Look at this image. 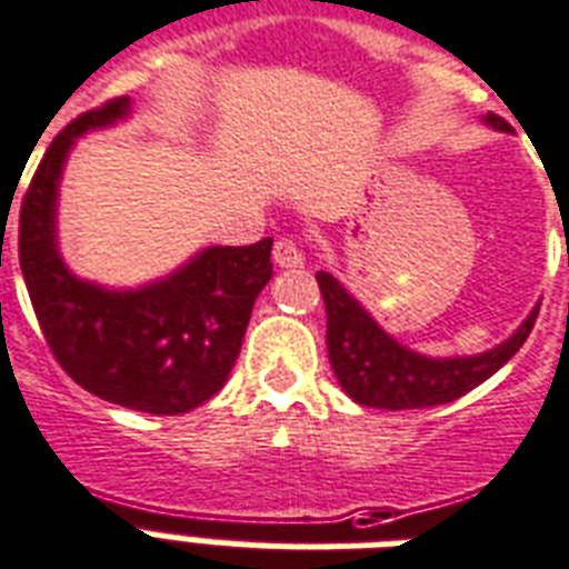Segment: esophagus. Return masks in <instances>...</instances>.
<instances>
[{
  "mask_svg": "<svg viewBox=\"0 0 569 569\" xmlns=\"http://www.w3.org/2000/svg\"><path fill=\"white\" fill-rule=\"evenodd\" d=\"M272 261L279 263V267H284V270H297V267L306 263V252L299 249V243L293 237H281V240H276V246H272Z\"/></svg>",
  "mask_w": 569,
  "mask_h": 569,
  "instance_id": "34e87169",
  "label": "esophagus"
}]
</instances>
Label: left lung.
Masks as SVG:
<instances>
[{
	"instance_id": "left-lung-1",
	"label": "left lung",
	"mask_w": 569,
	"mask_h": 569,
	"mask_svg": "<svg viewBox=\"0 0 569 569\" xmlns=\"http://www.w3.org/2000/svg\"><path fill=\"white\" fill-rule=\"evenodd\" d=\"M483 121L492 130L510 133L505 118L490 112ZM317 284L323 293L326 347H329L335 377L356 403L373 409H421L463 398L466 391L490 380L492 373L526 345V338L535 329L537 311H540L537 306L508 341H501L487 353L430 359L398 345L389 332H382L380 323L341 288V281L335 276L320 270Z\"/></svg>"
}]
</instances>
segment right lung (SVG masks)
Segmentation results:
<instances>
[{"label":"right lung","mask_w":569,"mask_h":569,"mask_svg":"<svg viewBox=\"0 0 569 569\" xmlns=\"http://www.w3.org/2000/svg\"><path fill=\"white\" fill-rule=\"evenodd\" d=\"M127 116L130 97H116L52 139L20 207V270L43 338L70 380L118 407L180 416L213 398L234 368L254 299L272 276V237L210 246L139 290L77 279L56 243L61 169L79 136Z\"/></svg>","instance_id":"add662e5"}]
</instances>
